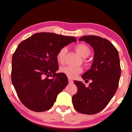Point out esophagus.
<instances>
[{"instance_id": "obj_1", "label": "esophagus", "mask_w": 132, "mask_h": 132, "mask_svg": "<svg viewBox=\"0 0 132 132\" xmlns=\"http://www.w3.org/2000/svg\"><path fill=\"white\" fill-rule=\"evenodd\" d=\"M69 84H72L73 83V81L72 79H69Z\"/></svg>"}]
</instances>
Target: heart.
<instances>
[{
	"instance_id": "b5f03b06",
	"label": "heart",
	"mask_w": 132,
	"mask_h": 132,
	"mask_svg": "<svg viewBox=\"0 0 132 132\" xmlns=\"http://www.w3.org/2000/svg\"><path fill=\"white\" fill-rule=\"evenodd\" d=\"M76 52L82 57H87L90 53V50L87 45L84 43H78L75 46ZM66 47H62L56 54L57 61L61 64L64 63L65 56L67 53ZM60 71L66 75L69 78L75 79L82 72L81 67H72V66H63L60 68Z\"/></svg>"
}]
</instances>
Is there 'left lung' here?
I'll use <instances>...</instances> for the list:
<instances>
[{"mask_svg":"<svg viewBox=\"0 0 132 132\" xmlns=\"http://www.w3.org/2000/svg\"><path fill=\"white\" fill-rule=\"evenodd\" d=\"M79 41L90 44L94 50L91 68L82 76L92 82L86 87L82 82L75 81L78 92L72 96V104L78 112L95 114L107 105L118 88L121 75L119 53L110 41L99 36H84Z\"/></svg>","mask_w":132,"mask_h":132,"instance_id":"1","label":"left lung"}]
</instances>
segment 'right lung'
<instances>
[{"label":"right lung","instance_id":"1","mask_svg":"<svg viewBox=\"0 0 132 132\" xmlns=\"http://www.w3.org/2000/svg\"><path fill=\"white\" fill-rule=\"evenodd\" d=\"M77 40L53 33H37L22 41L12 56L11 79L19 99L27 108L44 112L52 107L68 84L59 69L57 51ZM53 76L52 79L48 78Z\"/></svg>","mask_w":132,"mask_h":132}]
</instances>
